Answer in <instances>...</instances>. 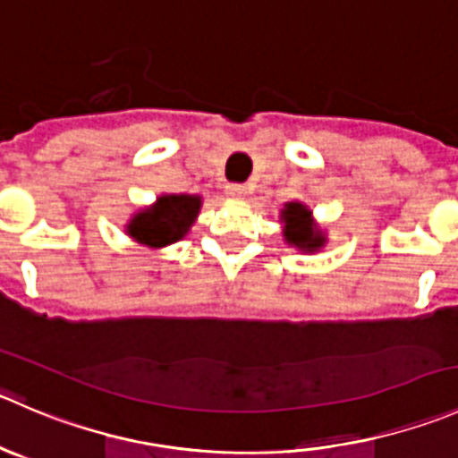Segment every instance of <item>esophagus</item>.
Returning a JSON list of instances; mask_svg holds the SVG:
<instances>
[{
	"label": "esophagus",
	"instance_id": "1",
	"mask_svg": "<svg viewBox=\"0 0 458 458\" xmlns=\"http://www.w3.org/2000/svg\"><path fill=\"white\" fill-rule=\"evenodd\" d=\"M225 197L228 199H243L246 197V188H243V185H239V183H230V185H225Z\"/></svg>",
	"mask_w": 458,
	"mask_h": 458
}]
</instances>
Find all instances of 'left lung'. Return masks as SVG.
Here are the masks:
<instances>
[{
    "mask_svg": "<svg viewBox=\"0 0 458 458\" xmlns=\"http://www.w3.org/2000/svg\"><path fill=\"white\" fill-rule=\"evenodd\" d=\"M313 212L300 201H291L284 206L282 210V224H284V239L288 246H295L304 252H315L324 246L327 237L322 230L315 225Z\"/></svg>",
    "mask_w": 458,
    "mask_h": 458,
    "instance_id": "1",
    "label": "left lung"
}]
</instances>
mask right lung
Returning a JSON list of instances; mask_svg holds the SVG:
<instances>
[{"label":"right lung","instance_id":"obj_1","mask_svg":"<svg viewBox=\"0 0 458 458\" xmlns=\"http://www.w3.org/2000/svg\"><path fill=\"white\" fill-rule=\"evenodd\" d=\"M201 210L197 194H163L157 203L136 212L127 224V234L149 248H163L179 242L192 228Z\"/></svg>","mask_w":458,"mask_h":458}]
</instances>
